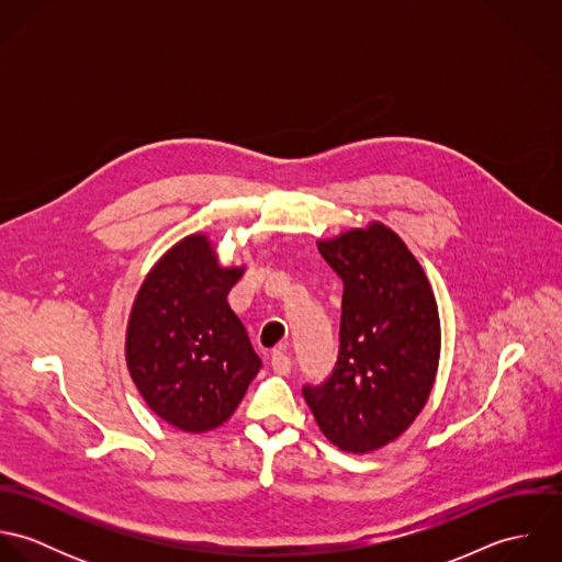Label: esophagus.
Returning <instances> with one entry per match:
<instances>
[{"mask_svg": "<svg viewBox=\"0 0 562 562\" xmlns=\"http://www.w3.org/2000/svg\"><path fill=\"white\" fill-rule=\"evenodd\" d=\"M270 366H272L274 374H279V376L290 374V370H292V359H290V355L285 352V348L279 346V348L272 350V355H270Z\"/></svg>", "mask_w": 562, "mask_h": 562, "instance_id": "1", "label": "esophagus"}]
</instances>
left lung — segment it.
Wrapping results in <instances>:
<instances>
[{
    "label": "left lung",
    "mask_w": 562,
    "mask_h": 562,
    "mask_svg": "<svg viewBox=\"0 0 562 562\" xmlns=\"http://www.w3.org/2000/svg\"><path fill=\"white\" fill-rule=\"evenodd\" d=\"M344 281L339 357L321 387H305L322 435L368 454L396 441L432 392L441 322L430 281L401 236L372 221L318 240Z\"/></svg>",
    "instance_id": "obj_1"
}]
</instances>
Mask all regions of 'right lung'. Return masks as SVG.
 Listing matches in <instances>:
<instances>
[{
  "mask_svg": "<svg viewBox=\"0 0 562 562\" xmlns=\"http://www.w3.org/2000/svg\"><path fill=\"white\" fill-rule=\"evenodd\" d=\"M246 270L223 266L207 234L172 244L147 272L125 330L130 376L147 406L183 432H207L238 408L261 361L227 294Z\"/></svg>",
  "mask_w": 562,
  "mask_h": 562,
  "instance_id": "right-lung-1",
  "label": "right lung"
}]
</instances>
